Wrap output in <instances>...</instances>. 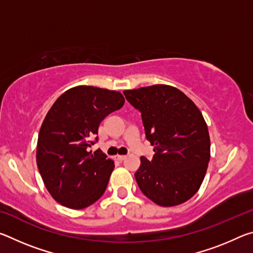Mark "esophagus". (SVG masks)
Instances as JSON below:
<instances>
[{
    "label": "esophagus",
    "instance_id": "34e87169",
    "mask_svg": "<svg viewBox=\"0 0 253 253\" xmlns=\"http://www.w3.org/2000/svg\"><path fill=\"white\" fill-rule=\"evenodd\" d=\"M116 157H117L118 161H124L126 158V155H117Z\"/></svg>",
    "mask_w": 253,
    "mask_h": 253
}]
</instances>
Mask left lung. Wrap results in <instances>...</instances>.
Listing matches in <instances>:
<instances>
[{
  "label": "left lung",
  "instance_id": "obj_1",
  "mask_svg": "<svg viewBox=\"0 0 253 253\" xmlns=\"http://www.w3.org/2000/svg\"><path fill=\"white\" fill-rule=\"evenodd\" d=\"M142 114L154 156L140 157L135 173L140 191L161 207L186 202L202 184L210 161V136L198 107L172 85L155 84L124 91Z\"/></svg>",
  "mask_w": 253,
  "mask_h": 253
}]
</instances>
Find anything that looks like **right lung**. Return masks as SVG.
<instances>
[{
	"mask_svg": "<svg viewBox=\"0 0 253 253\" xmlns=\"http://www.w3.org/2000/svg\"><path fill=\"white\" fill-rule=\"evenodd\" d=\"M124 102L118 91L78 85L63 92L46 114L38 137L37 164L46 190L63 207L84 209L105 193L114 161L89 148L97 143L102 119Z\"/></svg>",
	"mask_w": 253,
	"mask_h": 253,
	"instance_id": "add662e5",
	"label": "right lung"
}]
</instances>
